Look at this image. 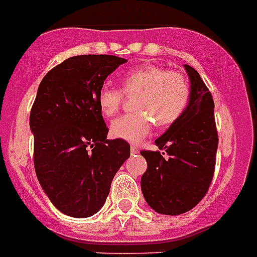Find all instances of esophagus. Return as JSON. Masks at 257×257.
Masks as SVG:
<instances>
[{
  "instance_id": "1",
  "label": "esophagus",
  "mask_w": 257,
  "mask_h": 257,
  "mask_svg": "<svg viewBox=\"0 0 257 257\" xmlns=\"http://www.w3.org/2000/svg\"><path fill=\"white\" fill-rule=\"evenodd\" d=\"M139 152H140V150H139V148H137V147L131 148V153H132V154H137Z\"/></svg>"
}]
</instances>
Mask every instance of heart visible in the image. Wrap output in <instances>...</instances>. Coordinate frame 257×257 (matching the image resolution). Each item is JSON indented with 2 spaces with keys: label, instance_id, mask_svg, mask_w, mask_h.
Segmentation results:
<instances>
[{
  "label": "heart",
  "instance_id": "heart-1",
  "mask_svg": "<svg viewBox=\"0 0 257 257\" xmlns=\"http://www.w3.org/2000/svg\"><path fill=\"white\" fill-rule=\"evenodd\" d=\"M121 85L126 95H136L133 108L137 112L116 118L110 124V135L131 144L145 139L152 131L153 121L158 126L174 124L190 100L189 80L182 74L160 66H144L125 72ZM122 91L109 84L100 87L97 105L105 117L118 112Z\"/></svg>",
  "mask_w": 257,
  "mask_h": 257
}]
</instances>
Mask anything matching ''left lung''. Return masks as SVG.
Returning <instances> with one entry per match:
<instances>
[{"label": "left lung", "instance_id": "left-lung-1", "mask_svg": "<svg viewBox=\"0 0 257 257\" xmlns=\"http://www.w3.org/2000/svg\"><path fill=\"white\" fill-rule=\"evenodd\" d=\"M190 80V100L183 114L156 140L164 152L143 150L148 169L141 177L147 203L164 215H181L195 207L211 185L218 133L214 101L199 74L183 66ZM169 158L165 159L162 154Z\"/></svg>", "mask_w": 257, "mask_h": 257}]
</instances>
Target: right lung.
<instances>
[{
    "instance_id": "right-lung-1",
    "label": "right lung",
    "mask_w": 257,
    "mask_h": 257,
    "mask_svg": "<svg viewBox=\"0 0 257 257\" xmlns=\"http://www.w3.org/2000/svg\"><path fill=\"white\" fill-rule=\"evenodd\" d=\"M128 62L114 55H78L42 79L30 112L37 178L51 203L72 218H88L107 201L131 145L107 140L97 93L108 75Z\"/></svg>"
}]
</instances>
